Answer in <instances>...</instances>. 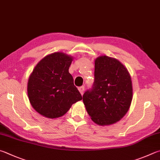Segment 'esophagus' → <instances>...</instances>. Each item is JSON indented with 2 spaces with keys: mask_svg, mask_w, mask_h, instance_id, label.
I'll return each instance as SVG.
<instances>
[{
  "mask_svg": "<svg viewBox=\"0 0 160 160\" xmlns=\"http://www.w3.org/2000/svg\"><path fill=\"white\" fill-rule=\"evenodd\" d=\"M78 89H79V92H80V94L82 95L84 94V91H85V87L81 86L79 88H78Z\"/></svg>",
  "mask_w": 160,
  "mask_h": 160,
  "instance_id": "34e87169",
  "label": "esophagus"
}]
</instances>
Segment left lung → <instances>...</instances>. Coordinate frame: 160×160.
Wrapping results in <instances>:
<instances>
[{
  "mask_svg": "<svg viewBox=\"0 0 160 160\" xmlns=\"http://www.w3.org/2000/svg\"><path fill=\"white\" fill-rule=\"evenodd\" d=\"M94 65V82L83 94V103L94 122L110 125L128 111L133 96L132 79L125 66L115 58L98 57Z\"/></svg>",
  "mask_w": 160,
  "mask_h": 160,
  "instance_id": "8db88e82",
  "label": "left lung"
}]
</instances>
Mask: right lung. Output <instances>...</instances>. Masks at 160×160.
<instances>
[{
  "label": "right lung",
  "mask_w": 160,
  "mask_h": 160,
  "mask_svg": "<svg viewBox=\"0 0 160 160\" xmlns=\"http://www.w3.org/2000/svg\"><path fill=\"white\" fill-rule=\"evenodd\" d=\"M72 57L63 52L47 55L28 78L27 92L33 108L48 118L62 117L72 104L82 100L68 69Z\"/></svg>",
  "instance_id": "add662e5"
}]
</instances>
